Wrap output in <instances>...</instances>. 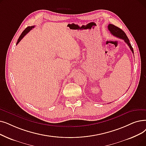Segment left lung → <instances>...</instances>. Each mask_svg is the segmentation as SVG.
Instances as JSON below:
<instances>
[{"label":"left lung","instance_id":"obj_1","mask_svg":"<svg viewBox=\"0 0 146 146\" xmlns=\"http://www.w3.org/2000/svg\"><path fill=\"white\" fill-rule=\"evenodd\" d=\"M108 27V29L110 31V32L113 36H115L119 38V39H121L125 41V42L128 45V46L129 47L132 53L134 54V50H133V48L129 42V40L127 36H126V35L125 34V33L121 29H120V28L115 26V25L111 24H109L108 27Z\"/></svg>","mask_w":146,"mask_h":146}]
</instances>
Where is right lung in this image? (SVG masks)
I'll return each mask as SVG.
<instances>
[{"label":"right lung","instance_id":"obj_1","mask_svg":"<svg viewBox=\"0 0 146 146\" xmlns=\"http://www.w3.org/2000/svg\"><path fill=\"white\" fill-rule=\"evenodd\" d=\"M34 27H35V26H29V27H27L26 29H25V30L23 31V33H21V35H20V36L19 37V38H18V41H17V44H18L19 42H20L21 41V40L24 37V36H26V35H27V33H28L31 29H32L33 28H34Z\"/></svg>","mask_w":146,"mask_h":146}]
</instances>
